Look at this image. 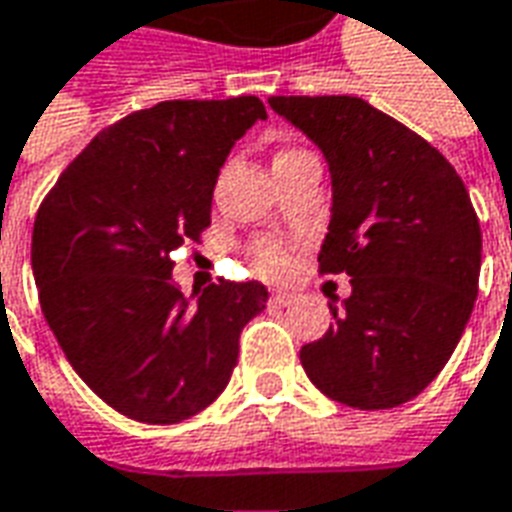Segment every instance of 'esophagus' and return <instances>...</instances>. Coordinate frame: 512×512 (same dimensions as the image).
I'll return each instance as SVG.
<instances>
[{"label": "esophagus", "mask_w": 512, "mask_h": 512, "mask_svg": "<svg viewBox=\"0 0 512 512\" xmlns=\"http://www.w3.org/2000/svg\"><path fill=\"white\" fill-rule=\"evenodd\" d=\"M295 300H297L295 292H273V295H270V303H273L275 308H286V306H292V303H295Z\"/></svg>", "instance_id": "esophagus-1"}]
</instances>
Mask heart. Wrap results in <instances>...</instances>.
I'll list each match as a JSON object with an SVG mask.
<instances>
[{
  "mask_svg": "<svg viewBox=\"0 0 512 512\" xmlns=\"http://www.w3.org/2000/svg\"><path fill=\"white\" fill-rule=\"evenodd\" d=\"M295 154H300V148H281L275 154V162L295 157ZM250 259H253L256 273L267 275V278H278V275H284L289 270V250H286L281 239H256L250 245Z\"/></svg>",
  "mask_w": 512,
  "mask_h": 512,
  "instance_id": "1",
  "label": "heart"
}]
</instances>
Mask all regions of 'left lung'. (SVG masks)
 Wrapping results in <instances>:
<instances>
[{"label":"left lung","mask_w":512,"mask_h":512,"mask_svg":"<svg viewBox=\"0 0 512 512\" xmlns=\"http://www.w3.org/2000/svg\"><path fill=\"white\" fill-rule=\"evenodd\" d=\"M328 159L333 209L320 273L353 295L300 347L331 400L383 411L422 394L455 353L480 284L482 234L466 184L405 123L355 96H273Z\"/></svg>","instance_id":"8db88e82"}]
</instances>
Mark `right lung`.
I'll list each match as a JSON object with an SVG mask.
<instances>
[{
    "label": "right lung",
    "mask_w": 512,
    "mask_h": 512,
    "mask_svg": "<svg viewBox=\"0 0 512 512\" xmlns=\"http://www.w3.org/2000/svg\"><path fill=\"white\" fill-rule=\"evenodd\" d=\"M267 110L256 96L159 101L101 129L60 173L32 228L43 317L68 364L134 422L176 424L223 394L259 281L190 300L173 253L201 242L228 151Z\"/></svg>",
    "instance_id": "obj_1"
}]
</instances>
